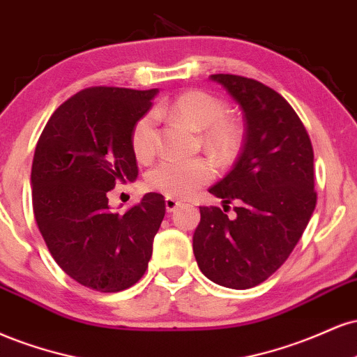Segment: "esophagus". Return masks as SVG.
Masks as SVG:
<instances>
[{"label":"esophagus","instance_id":"obj_1","mask_svg":"<svg viewBox=\"0 0 357 357\" xmlns=\"http://www.w3.org/2000/svg\"><path fill=\"white\" fill-rule=\"evenodd\" d=\"M180 205V202L177 199H172V197H167L165 199V208H167V212H174L175 208H177Z\"/></svg>","mask_w":357,"mask_h":357}]
</instances>
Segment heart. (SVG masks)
Returning a JSON list of instances; mask_svg holds the SVG:
<instances>
[{
    "label": "heart",
    "mask_w": 357,
    "mask_h": 357,
    "mask_svg": "<svg viewBox=\"0 0 357 357\" xmlns=\"http://www.w3.org/2000/svg\"><path fill=\"white\" fill-rule=\"evenodd\" d=\"M158 112H169L195 130H205V144L220 157L236 152L238 132L225 119L227 108L215 96L200 90H188L175 96ZM132 149L138 160H150L157 149V115L145 113L132 130ZM212 165L205 158H163L146 174V185L167 197L192 195L212 178Z\"/></svg>",
    "instance_id": "obj_1"
}]
</instances>
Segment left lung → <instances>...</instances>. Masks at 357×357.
<instances>
[{
	"label": "left lung",
	"mask_w": 357,
	"mask_h": 357,
	"mask_svg": "<svg viewBox=\"0 0 357 357\" xmlns=\"http://www.w3.org/2000/svg\"><path fill=\"white\" fill-rule=\"evenodd\" d=\"M244 113V146L232 170L208 188L230 204L200 207L194 254L207 279L230 289L259 286L287 261L316 208L314 152L297 113L257 79L211 75Z\"/></svg>",
	"instance_id": "1"
}]
</instances>
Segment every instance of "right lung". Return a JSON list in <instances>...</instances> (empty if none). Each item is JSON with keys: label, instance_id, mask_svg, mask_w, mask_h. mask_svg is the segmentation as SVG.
<instances>
[{"label": "right lung", "instance_id": "add662e5", "mask_svg": "<svg viewBox=\"0 0 357 357\" xmlns=\"http://www.w3.org/2000/svg\"><path fill=\"white\" fill-rule=\"evenodd\" d=\"M157 93V88H86L54 110L38 140L31 167L38 229L58 266L93 291L132 287L152 257L163 197L150 192L119 213L107 194L119 180L137 178L132 130Z\"/></svg>", "mask_w": 357, "mask_h": 357}]
</instances>
